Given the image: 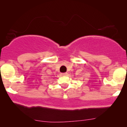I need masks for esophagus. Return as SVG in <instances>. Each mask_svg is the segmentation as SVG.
I'll return each instance as SVG.
<instances>
[{
	"mask_svg": "<svg viewBox=\"0 0 127 127\" xmlns=\"http://www.w3.org/2000/svg\"><path fill=\"white\" fill-rule=\"evenodd\" d=\"M61 75L63 76H67V73H61Z\"/></svg>",
	"mask_w": 127,
	"mask_h": 127,
	"instance_id": "obj_1",
	"label": "esophagus"
}]
</instances>
